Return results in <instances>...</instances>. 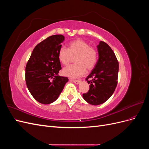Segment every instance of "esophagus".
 Here are the masks:
<instances>
[{
	"instance_id": "obj_1",
	"label": "esophagus",
	"mask_w": 149,
	"mask_h": 149,
	"mask_svg": "<svg viewBox=\"0 0 149 149\" xmlns=\"http://www.w3.org/2000/svg\"><path fill=\"white\" fill-rule=\"evenodd\" d=\"M70 80L72 82H73L74 83L76 84H78L80 83V81H81L80 80H76V79H70Z\"/></svg>"
}]
</instances>
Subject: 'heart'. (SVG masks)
Returning <instances> with one entry per match:
<instances>
[{"label":"heart","instance_id":"1","mask_svg":"<svg viewBox=\"0 0 149 149\" xmlns=\"http://www.w3.org/2000/svg\"><path fill=\"white\" fill-rule=\"evenodd\" d=\"M58 56L65 66L69 65L74 58L76 64L65 68L62 73L68 77L77 78L83 75L86 70L90 71L94 68L97 60V52L86 42L77 39L70 42L67 49L61 47Z\"/></svg>","mask_w":149,"mask_h":149}]
</instances>
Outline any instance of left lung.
Listing matches in <instances>:
<instances>
[{"label": "left lung", "instance_id": "1", "mask_svg": "<svg viewBox=\"0 0 149 149\" xmlns=\"http://www.w3.org/2000/svg\"><path fill=\"white\" fill-rule=\"evenodd\" d=\"M97 48L98 60L86 78L90 84L89 89L83 94L86 101L95 106L106 102L114 93L118 84L119 72V63L111 48L102 41Z\"/></svg>", "mask_w": 149, "mask_h": 149}]
</instances>
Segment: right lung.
Wrapping results in <instances>:
<instances>
[{
  "mask_svg": "<svg viewBox=\"0 0 149 149\" xmlns=\"http://www.w3.org/2000/svg\"><path fill=\"white\" fill-rule=\"evenodd\" d=\"M62 35H52L37 45L25 68V81L35 100L49 104L57 100L68 81L58 75L61 69L58 53L64 41Z\"/></svg>",
  "mask_w": 149,
  "mask_h": 149,
  "instance_id": "right-lung-1",
  "label": "right lung"
}]
</instances>
